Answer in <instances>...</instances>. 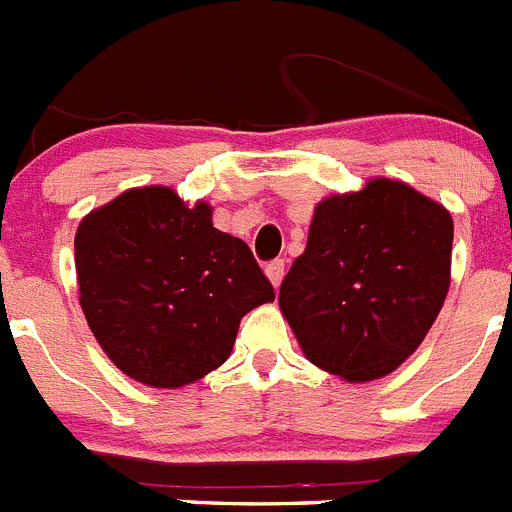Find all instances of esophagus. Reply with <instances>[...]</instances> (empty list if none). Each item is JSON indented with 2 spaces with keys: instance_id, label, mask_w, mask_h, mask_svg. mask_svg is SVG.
<instances>
[{
  "instance_id": "esophagus-1",
  "label": "esophagus",
  "mask_w": 512,
  "mask_h": 512,
  "mask_svg": "<svg viewBox=\"0 0 512 512\" xmlns=\"http://www.w3.org/2000/svg\"><path fill=\"white\" fill-rule=\"evenodd\" d=\"M266 277H269V282L274 284V287H279L284 279V259H274L266 264Z\"/></svg>"
}]
</instances>
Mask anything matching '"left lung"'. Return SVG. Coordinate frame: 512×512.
I'll list each match as a JSON object with an SVG mask.
<instances>
[{
	"mask_svg": "<svg viewBox=\"0 0 512 512\" xmlns=\"http://www.w3.org/2000/svg\"><path fill=\"white\" fill-rule=\"evenodd\" d=\"M451 243L449 210L402 182L374 179L320 202L279 289L307 359L348 382L397 369L441 312Z\"/></svg>",
	"mask_w": 512,
	"mask_h": 512,
	"instance_id": "1",
	"label": "left lung"
}]
</instances>
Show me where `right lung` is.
I'll return each mask as SVG.
<instances>
[{"mask_svg": "<svg viewBox=\"0 0 512 512\" xmlns=\"http://www.w3.org/2000/svg\"><path fill=\"white\" fill-rule=\"evenodd\" d=\"M79 302L117 369L151 387L197 382L230 356L246 312L274 300L251 248L169 187L120 194L76 230Z\"/></svg>", "mask_w": 512, "mask_h": 512, "instance_id": "right-lung-1", "label": "right lung"}]
</instances>
